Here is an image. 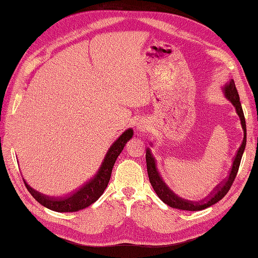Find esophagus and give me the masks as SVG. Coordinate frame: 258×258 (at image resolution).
Instances as JSON below:
<instances>
[{
  "mask_svg": "<svg viewBox=\"0 0 258 258\" xmlns=\"http://www.w3.org/2000/svg\"><path fill=\"white\" fill-rule=\"evenodd\" d=\"M139 129H142V128H140V127H139Z\"/></svg>",
  "mask_w": 258,
  "mask_h": 258,
  "instance_id": "obj_1",
  "label": "esophagus"
}]
</instances>
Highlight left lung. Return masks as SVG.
I'll list each match as a JSON object with an SVG mask.
<instances>
[{
  "instance_id": "1",
  "label": "left lung",
  "mask_w": 258,
  "mask_h": 258,
  "mask_svg": "<svg viewBox=\"0 0 258 258\" xmlns=\"http://www.w3.org/2000/svg\"><path fill=\"white\" fill-rule=\"evenodd\" d=\"M222 91H224L225 96L227 97V99L230 101L232 103V105L235 107L236 114H238L240 117L243 132H244V138H243V142L233 159L232 168H231L230 173H229V177L219 186L216 187L215 192H213V194H211L210 198L204 200V201H201V202H192V201H187L182 198H179L177 194L173 193V191H171L169 189V186L165 183V181L163 180L161 173H159V171L157 169L156 161H155V158L153 157L151 150L149 148L146 149L145 159H146V167H148V175H149L150 182L153 186V189H154V191L156 192L157 197L161 199L165 204L169 205L172 208H178V210H182V211L196 212V211L205 210V208L214 205L215 203H217L218 201H220L222 198H224L228 193V191L230 190V187L235 179L236 173H238L240 163H241V158H242L243 152H244L245 144H246L245 118H244V114H243L239 93H238V91H236L234 81L231 80L230 82L227 83V85L222 88Z\"/></svg>"
}]
</instances>
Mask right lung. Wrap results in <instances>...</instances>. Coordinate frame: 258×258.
Segmentation results:
<instances>
[{"label": "right lung", "instance_id": "1", "mask_svg": "<svg viewBox=\"0 0 258 258\" xmlns=\"http://www.w3.org/2000/svg\"><path fill=\"white\" fill-rule=\"evenodd\" d=\"M132 136H134V130L132 129L124 131L107 151L96 175L91 180H89V182L81 186L78 191L72 193L71 196H67L65 198L47 197L45 194L32 189L24 180L27 190L30 192L31 196L41 205H43L51 211L58 213H71L83 210V208L90 206L95 201H97V199L103 194L104 190L106 189L116 159L119 156L121 151L123 150V146L126 145Z\"/></svg>", "mask_w": 258, "mask_h": 258}]
</instances>
